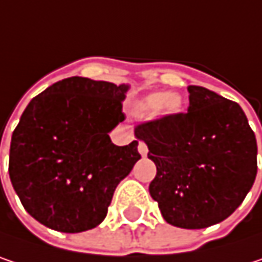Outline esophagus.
I'll list each match as a JSON object with an SVG mask.
<instances>
[{
  "label": "esophagus",
  "instance_id": "esophagus-1",
  "mask_svg": "<svg viewBox=\"0 0 262 262\" xmlns=\"http://www.w3.org/2000/svg\"><path fill=\"white\" fill-rule=\"evenodd\" d=\"M137 149H139V154H140L141 157H146V155H147V146H146L144 141H140V143H139V147H137Z\"/></svg>",
  "mask_w": 262,
  "mask_h": 262
}]
</instances>
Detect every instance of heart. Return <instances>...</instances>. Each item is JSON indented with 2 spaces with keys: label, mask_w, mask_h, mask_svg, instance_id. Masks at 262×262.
Instances as JSON below:
<instances>
[{
  "label": "heart",
  "mask_w": 262,
  "mask_h": 262,
  "mask_svg": "<svg viewBox=\"0 0 262 262\" xmlns=\"http://www.w3.org/2000/svg\"><path fill=\"white\" fill-rule=\"evenodd\" d=\"M141 108L149 115H155L159 110L165 115H178L183 110V100L174 92H154L143 98Z\"/></svg>",
  "instance_id": "b5f03b06"
}]
</instances>
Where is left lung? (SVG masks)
I'll list each match as a JSON object with an SVG mask.
<instances>
[{"mask_svg":"<svg viewBox=\"0 0 262 262\" xmlns=\"http://www.w3.org/2000/svg\"><path fill=\"white\" fill-rule=\"evenodd\" d=\"M188 113L137 125L157 165L149 185L162 217L200 230L227 219L256 176V139L242 107L203 86H188Z\"/></svg>","mask_w":262,"mask_h":262,"instance_id":"obj_1","label":"left lung"}]
</instances>
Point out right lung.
Wrapping results in <instances>:
<instances>
[{
    "instance_id": "add662e5",
    "label": "right lung",
    "mask_w": 262,
    "mask_h": 262,
    "mask_svg": "<svg viewBox=\"0 0 262 262\" xmlns=\"http://www.w3.org/2000/svg\"><path fill=\"white\" fill-rule=\"evenodd\" d=\"M128 89L74 76L49 86L22 113L10 143V180L47 228L82 233L100 225L116 186L141 158L139 141L116 146L108 136L125 121Z\"/></svg>"
}]
</instances>
